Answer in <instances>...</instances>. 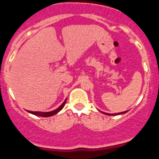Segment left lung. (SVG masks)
<instances>
[{
  "label": "left lung",
  "instance_id": "1",
  "mask_svg": "<svg viewBox=\"0 0 159 159\" xmlns=\"http://www.w3.org/2000/svg\"><path fill=\"white\" fill-rule=\"evenodd\" d=\"M127 111H124V112H119V113H114V114H110V113H106V112H102V113L106 114V115H109V116H115V115H120V114H123V113H126Z\"/></svg>",
  "mask_w": 159,
  "mask_h": 159
}]
</instances>
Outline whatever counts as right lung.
Returning a JSON list of instances; mask_svg holds the SVG:
<instances>
[{"instance_id": "add662e5", "label": "right lung", "mask_w": 159, "mask_h": 159, "mask_svg": "<svg viewBox=\"0 0 159 159\" xmlns=\"http://www.w3.org/2000/svg\"><path fill=\"white\" fill-rule=\"evenodd\" d=\"M66 101H67V99H65V101H64V102L61 104V106H60V107H58L57 109H55V110L51 111V112H33V111H28V112H30V113H32V114H33V115L38 116H43V117L52 116L55 115V114L57 113L58 112H60V111H61V109L64 108V105H65V103H66Z\"/></svg>"}]
</instances>
